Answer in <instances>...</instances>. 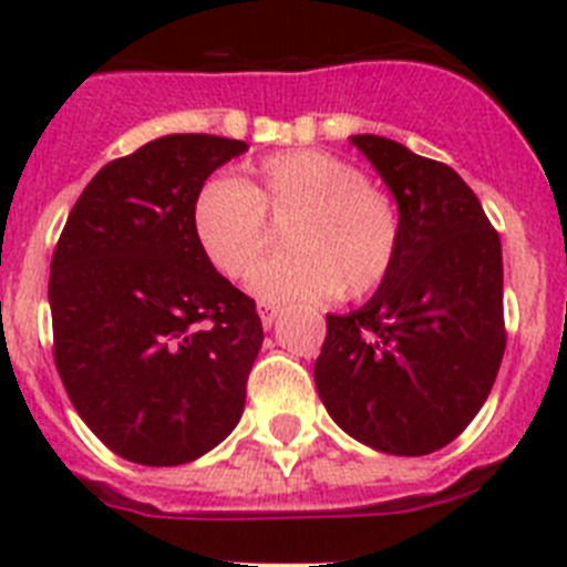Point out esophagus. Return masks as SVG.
Here are the masks:
<instances>
[{
  "mask_svg": "<svg viewBox=\"0 0 567 567\" xmlns=\"http://www.w3.org/2000/svg\"><path fill=\"white\" fill-rule=\"evenodd\" d=\"M258 315H260V323H264V329H269L278 320L280 309L272 307V303H258Z\"/></svg>",
  "mask_w": 567,
  "mask_h": 567,
  "instance_id": "esophagus-1",
  "label": "esophagus"
}]
</instances>
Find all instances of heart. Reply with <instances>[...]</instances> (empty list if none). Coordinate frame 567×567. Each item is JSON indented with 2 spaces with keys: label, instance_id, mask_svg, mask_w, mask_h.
I'll list each match as a JSON object with an SVG mask.
<instances>
[{
  "label": "heart",
  "instance_id": "1",
  "mask_svg": "<svg viewBox=\"0 0 567 567\" xmlns=\"http://www.w3.org/2000/svg\"><path fill=\"white\" fill-rule=\"evenodd\" d=\"M267 218L289 221V252L249 275V289L267 300H318L334 292L363 298L398 260L400 218L392 198L332 153H275L240 182H207L189 209L198 247L227 278H244L267 252Z\"/></svg>",
  "mask_w": 567,
  "mask_h": 567
}]
</instances>
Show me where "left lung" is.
<instances>
[{"instance_id":"8db88e82","label":"left lung","mask_w":567,"mask_h":567,"mask_svg":"<svg viewBox=\"0 0 567 567\" xmlns=\"http://www.w3.org/2000/svg\"><path fill=\"white\" fill-rule=\"evenodd\" d=\"M352 144L398 202L400 249L365 307L327 315L315 385L346 434L423 457L463 434L497 380L503 249L449 164L380 135H352Z\"/></svg>"}]
</instances>
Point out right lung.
Returning <instances> with one entry per match:
<instances>
[{
	"instance_id": "add662e5",
	"label": "right lung",
	"mask_w": 567,
	"mask_h": 567,
	"mask_svg": "<svg viewBox=\"0 0 567 567\" xmlns=\"http://www.w3.org/2000/svg\"><path fill=\"white\" fill-rule=\"evenodd\" d=\"M244 150L207 133L155 138L104 164L59 235L53 360L79 417L130 463H193L244 412L264 329L189 221L195 193Z\"/></svg>"
}]
</instances>
